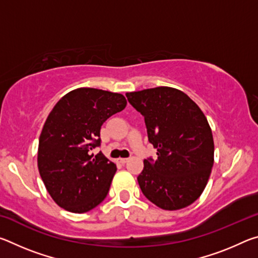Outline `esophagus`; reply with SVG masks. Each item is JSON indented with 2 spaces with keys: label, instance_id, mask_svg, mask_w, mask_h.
<instances>
[{
  "label": "esophagus",
  "instance_id": "obj_1",
  "mask_svg": "<svg viewBox=\"0 0 258 258\" xmlns=\"http://www.w3.org/2000/svg\"><path fill=\"white\" fill-rule=\"evenodd\" d=\"M118 160H119V163L125 164V163H127V161H128V158H119Z\"/></svg>",
  "mask_w": 258,
  "mask_h": 258
}]
</instances>
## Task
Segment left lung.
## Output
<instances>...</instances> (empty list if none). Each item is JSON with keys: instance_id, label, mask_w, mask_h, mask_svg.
Masks as SVG:
<instances>
[{"instance_id": "left-lung-1", "label": "left lung", "mask_w": 258, "mask_h": 258, "mask_svg": "<svg viewBox=\"0 0 258 258\" xmlns=\"http://www.w3.org/2000/svg\"><path fill=\"white\" fill-rule=\"evenodd\" d=\"M126 98L145 117L158 156L143 160L138 176L142 194L165 211L189 206L203 194L214 164L213 134L202 109L168 86L130 92Z\"/></svg>"}]
</instances>
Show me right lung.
I'll return each instance as SVG.
<instances>
[{"label": "right lung", "mask_w": 258, "mask_h": 258, "mask_svg": "<svg viewBox=\"0 0 258 258\" xmlns=\"http://www.w3.org/2000/svg\"><path fill=\"white\" fill-rule=\"evenodd\" d=\"M123 94L81 87L63 95L43 126L38 172L52 199L72 213H86L107 197L116 165L101 151L100 130L126 107Z\"/></svg>", "instance_id": "right-lung-1"}]
</instances>
